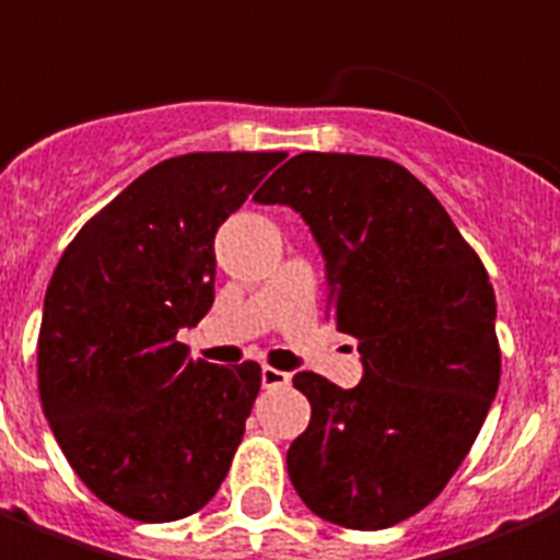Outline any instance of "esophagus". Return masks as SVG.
<instances>
[{"mask_svg": "<svg viewBox=\"0 0 560 560\" xmlns=\"http://www.w3.org/2000/svg\"><path fill=\"white\" fill-rule=\"evenodd\" d=\"M260 380H264V388H284V385H291V374H284L279 368H269V364H264Z\"/></svg>", "mask_w": 560, "mask_h": 560, "instance_id": "esophagus-1", "label": "esophagus"}]
</instances>
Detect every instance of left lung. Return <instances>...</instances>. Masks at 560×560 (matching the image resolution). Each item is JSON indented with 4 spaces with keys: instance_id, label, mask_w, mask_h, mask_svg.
I'll return each mask as SVG.
<instances>
[{
    "instance_id": "left-lung-1",
    "label": "left lung",
    "mask_w": 560,
    "mask_h": 560,
    "mask_svg": "<svg viewBox=\"0 0 560 560\" xmlns=\"http://www.w3.org/2000/svg\"><path fill=\"white\" fill-rule=\"evenodd\" d=\"M255 201L308 222L326 312L364 364L355 388L293 376L312 421L288 451L291 483L326 523L392 528L445 490L499 392L490 276L428 186L383 156L300 153Z\"/></svg>"
}]
</instances>
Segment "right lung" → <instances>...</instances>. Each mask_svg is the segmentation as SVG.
I'll return each mask as SVG.
<instances>
[{
    "label": "right lung",
    "instance_id": "add662e5",
    "mask_svg": "<svg viewBox=\"0 0 560 560\" xmlns=\"http://www.w3.org/2000/svg\"><path fill=\"white\" fill-rule=\"evenodd\" d=\"M284 160L210 151L148 168L70 240L37 335V392L70 469L139 523H175L222 487L260 364L177 341L213 305L219 225Z\"/></svg>",
    "mask_w": 560,
    "mask_h": 560
}]
</instances>
